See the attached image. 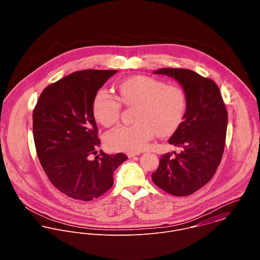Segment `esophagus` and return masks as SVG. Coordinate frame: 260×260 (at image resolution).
Segmentation results:
<instances>
[{
	"label": "esophagus",
	"instance_id": "esophagus-1",
	"mask_svg": "<svg viewBox=\"0 0 260 260\" xmlns=\"http://www.w3.org/2000/svg\"><path fill=\"white\" fill-rule=\"evenodd\" d=\"M137 155H140V153H139V152H129V153H127V156H128L129 158L135 157V156H137Z\"/></svg>",
	"mask_w": 260,
	"mask_h": 260
}]
</instances>
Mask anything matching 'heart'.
I'll return each instance as SVG.
<instances>
[{
	"label": "heart",
	"mask_w": 260,
	"mask_h": 260,
	"mask_svg": "<svg viewBox=\"0 0 260 260\" xmlns=\"http://www.w3.org/2000/svg\"><path fill=\"white\" fill-rule=\"evenodd\" d=\"M119 99L106 89H100L93 99L92 112L103 126H111L120 117L121 103L136 107L130 126H119L105 136L107 147L115 151L139 152L147 147L155 132L169 136L183 121L187 108L184 90L177 85L150 76H133L120 83Z\"/></svg>",
	"instance_id": "1"
}]
</instances>
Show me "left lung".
Listing matches in <instances>:
<instances>
[{
	"label": "left lung",
	"instance_id": "1",
	"mask_svg": "<svg viewBox=\"0 0 260 260\" xmlns=\"http://www.w3.org/2000/svg\"><path fill=\"white\" fill-rule=\"evenodd\" d=\"M154 74L172 77L182 86L187 108L183 121L168 141L180 152L164 154L152 180L167 193L187 196L208 183L220 164L227 110L219 88L209 78L176 68H162Z\"/></svg>",
	"mask_w": 260,
	"mask_h": 260
}]
</instances>
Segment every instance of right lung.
<instances>
[{"label": "right lung", "instance_id": "right-lung-1", "mask_svg": "<svg viewBox=\"0 0 260 260\" xmlns=\"http://www.w3.org/2000/svg\"><path fill=\"white\" fill-rule=\"evenodd\" d=\"M117 70H84L47 86L33 112V135L40 163L51 183L67 196L91 201L113 186V174L127 160L100 150L93 116L95 94Z\"/></svg>", "mask_w": 260, "mask_h": 260}]
</instances>
